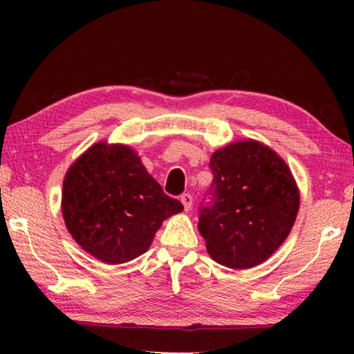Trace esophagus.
<instances>
[{"label": "esophagus", "mask_w": 354, "mask_h": 354, "mask_svg": "<svg viewBox=\"0 0 354 354\" xmlns=\"http://www.w3.org/2000/svg\"><path fill=\"white\" fill-rule=\"evenodd\" d=\"M181 202H183L185 212H189V209H192V205H193V196L190 193H184V194H181Z\"/></svg>", "instance_id": "1"}]
</instances>
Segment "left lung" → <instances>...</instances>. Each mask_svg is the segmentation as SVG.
Wrapping results in <instances>:
<instances>
[{
    "label": "left lung",
    "instance_id": "8db88e82",
    "mask_svg": "<svg viewBox=\"0 0 354 354\" xmlns=\"http://www.w3.org/2000/svg\"><path fill=\"white\" fill-rule=\"evenodd\" d=\"M213 183L199 205V232L214 261L248 269L265 261L295 223L299 193L288 165L257 141L213 153Z\"/></svg>",
    "mask_w": 354,
    "mask_h": 354
}]
</instances>
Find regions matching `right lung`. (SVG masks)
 <instances>
[{"mask_svg":"<svg viewBox=\"0 0 354 354\" xmlns=\"http://www.w3.org/2000/svg\"><path fill=\"white\" fill-rule=\"evenodd\" d=\"M183 209L126 146L94 145L64 181L62 214L70 234L111 265L145 254L162 221Z\"/></svg>","mask_w":354,"mask_h":354,"instance_id":"obj_1","label":"right lung"}]
</instances>
